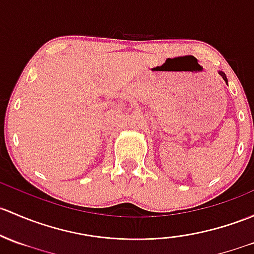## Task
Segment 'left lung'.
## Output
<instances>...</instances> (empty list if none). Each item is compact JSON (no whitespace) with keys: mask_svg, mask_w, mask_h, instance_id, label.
I'll return each instance as SVG.
<instances>
[{"mask_svg":"<svg viewBox=\"0 0 254 254\" xmlns=\"http://www.w3.org/2000/svg\"><path fill=\"white\" fill-rule=\"evenodd\" d=\"M219 75H221V78L224 79V81H225L226 84H228V79H226V75H225V73H223V71H219Z\"/></svg>","mask_w":254,"mask_h":254,"instance_id":"left-lung-1","label":"left lung"}]
</instances>
